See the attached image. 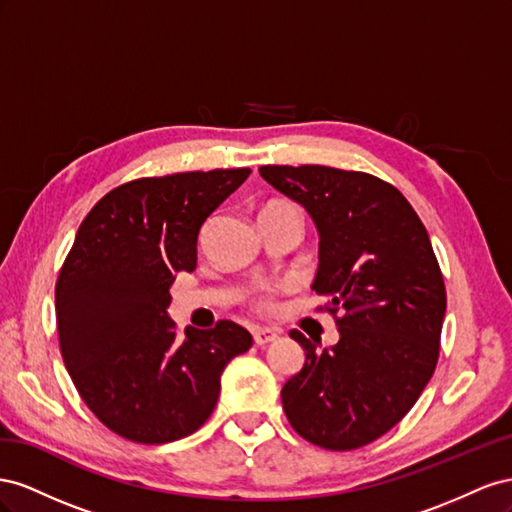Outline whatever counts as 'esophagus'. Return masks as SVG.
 <instances>
[{"label": "esophagus", "mask_w": 512, "mask_h": 512, "mask_svg": "<svg viewBox=\"0 0 512 512\" xmlns=\"http://www.w3.org/2000/svg\"><path fill=\"white\" fill-rule=\"evenodd\" d=\"M253 339H255L257 345H268V343L279 339V330L266 328V326H255L253 328Z\"/></svg>", "instance_id": "obj_1"}]
</instances>
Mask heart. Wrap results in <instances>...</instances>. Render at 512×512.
<instances>
[{
	"label": "heart",
	"mask_w": 512,
	"mask_h": 512,
	"mask_svg": "<svg viewBox=\"0 0 512 512\" xmlns=\"http://www.w3.org/2000/svg\"><path fill=\"white\" fill-rule=\"evenodd\" d=\"M272 208H294V206H291V203H285V201H272V203H268L264 210H272ZM264 210H261V212H264ZM251 300L259 311H272L274 309V291L268 289V287L255 289Z\"/></svg>",
	"instance_id": "obj_1"
}]
</instances>
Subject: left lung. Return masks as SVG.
I'll return each mask as SVG.
<instances>
[{
	"label": "left lung",
	"instance_id": "1",
	"mask_svg": "<svg viewBox=\"0 0 512 512\" xmlns=\"http://www.w3.org/2000/svg\"><path fill=\"white\" fill-rule=\"evenodd\" d=\"M261 178L298 201L319 231L313 289L328 296L339 343L315 352L281 390L298 435L326 450L375 442L412 410L440 356L444 276L429 233L392 184L362 171L264 165Z\"/></svg>",
	"mask_w": 512,
	"mask_h": 512
}]
</instances>
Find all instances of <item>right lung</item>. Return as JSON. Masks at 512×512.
Returning a JSON list of instances; mask_svg holds the SVG:
<instances>
[{
  "label": "right lung",
  "instance_id": "add662e5",
  "mask_svg": "<svg viewBox=\"0 0 512 512\" xmlns=\"http://www.w3.org/2000/svg\"><path fill=\"white\" fill-rule=\"evenodd\" d=\"M251 169L139 178L83 218L55 283L60 352L94 416L137 444L195 433L214 412L221 373L251 349L236 321L180 337L167 315L175 272L197 266L206 218Z\"/></svg>",
  "mask_w": 512,
  "mask_h": 512
}]
</instances>
